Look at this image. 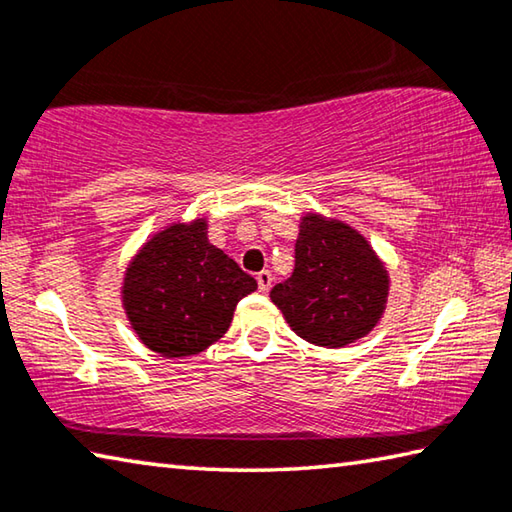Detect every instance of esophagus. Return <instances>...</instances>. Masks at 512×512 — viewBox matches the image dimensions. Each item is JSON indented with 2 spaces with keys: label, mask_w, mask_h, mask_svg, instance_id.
<instances>
[{
  "label": "esophagus",
  "mask_w": 512,
  "mask_h": 512,
  "mask_svg": "<svg viewBox=\"0 0 512 512\" xmlns=\"http://www.w3.org/2000/svg\"><path fill=\"white\" fill-rule=\"evenodd\" d=\"M257 284H259V291L268 293V289H271V284H273L271 271H262V273H259V275H257Z\"/></svg>",
  "instance_id": "obj_1"
}]
</instances>
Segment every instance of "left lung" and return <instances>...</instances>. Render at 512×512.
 Listing matches in <instances>:
<instances>
[{
    "mask_svg": "<svg viewBox=\"0 0 512 512\" xmlns=\"http://www.w3.org/2000/svg\"><path fill=\"white\" fill-rule=\"evenodd\" d=\"M388 298V271L366 237L348 223L305 214L296 241V268L275 284L271 300L300 339L343 348L379 323Z\"/></svg>",
    "mask_w": 512,
    "mask_h": 512,
    "instance_id": "left-lung-1",
    "label": "left lung"
}]
</instances>
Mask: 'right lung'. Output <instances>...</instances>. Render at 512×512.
<instances>
[{
    "mask_svg": "<svg viewBox=\"0 0 512 512\" xmlns=\"http://www.w3.org/2000/svg\"><path fill=\"white\" fill-rule=\"evenodd\" d=\"M255 277L207 241V221L171 223L151 237L124 275L126 316L146 348L192 357L228 332Z\"/></svg>",
    "mask_w": 512,
    "mask_h": 512,
    "instance_id": "obj_1",
    "label": "right lung"
}]
</instances>
